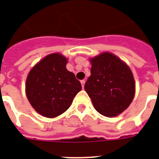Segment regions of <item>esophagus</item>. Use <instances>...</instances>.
<instances>
[{"instance_id":"1","label":"esophagus","mask_w":159,"mask_h":159,"mask_svg":"<svg viewBox=\"0 0 159 159\" xmlns=\"http://www.w3.org/2000/svg\"><path fill=\"white\" fill-rule=\"evenodd\" d=\"M85 82H86V81H85V80H82V81H81V84H82V88H84Z\"/></svg>"}]
</instances>
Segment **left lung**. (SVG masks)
I'll list each match as a JSON object with an SVG mask.
<instances>
[{
	"instance_id": "8db88e82",
	"label": "left lung",
	"mask_w": 159,
	"mask_h": 159,
	"mask_svg": "<svg viewBox=\"0 0 159 159\" xmlns=\"http://www.w3.org/2000/svg\"><path fill=\"white\" fill-rule=\"evenodd\" d=\"M91 76L85 90L94 108L106 117H115L128 108L135 95L131 69L117 56L102 52L90 59Z\"/></svg>"
}]
</instances>
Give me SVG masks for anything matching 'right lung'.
<instances>
[{
    "label": "right lung",
    "instance_id": "right-lung-1",
    "mask_svg": "<svg viewBox=\"0 0 159 159\" xmlns=\"http://www.w3.org/2000/svg\"><path fill=\"white\" fill-rule=\"evenodd\" d=\"M67 59L60 53L45 57L32 67L26 82V94L36 112L53 118L71 106L82 89L73 72L66 68Z\"/></svg>",
    "mask_w": 159,
    "mask_h": 159
}]
</instances>
